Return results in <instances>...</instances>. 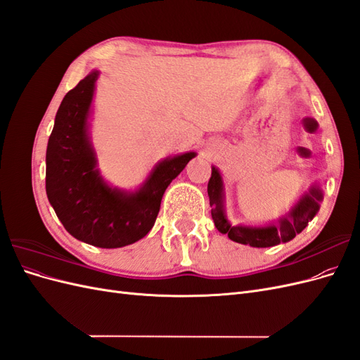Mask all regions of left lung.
Returning a JSON list of instances; mask_svg holds the SVG:
<instances>
[{"mask_svg": "<svg viewBox=\"0 0 360 360\" xmlns=\"http://www.w3.org/2000/svg\"><path fill=\"white\" fill-rule=\"evenodd\" d=\"M207 192H209L212 217L217 231L228 234L233 242L252 248H269L292 240L296 234L302 233L314 219V216L319 213L320 202L323 201V191L320 184L315 181L278 221L266 225H233L228 221L225 212L224 180L219 169L214 165L212 167V177L209 180Z\"/></svg>", "mask_w": 360, "mask_h": 360, "instance_id": "8db88e82", "label": "left lung"}]
</instances>
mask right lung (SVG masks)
I'll return each mask as SVG.
<instances>
[{"mask_svg":"<svg viewBox=\"0 0 360 360\" xmlns=\"http://www.w3.org/2000/svg\"><path fill=\"white\" fill-rule=\"evenodd\" d=\"M99 70H91L58 108L46 148V195L68 233L97 248L138 242L153 228L169 183L195 151L158 162L136 191L112 188L101 176L90 136Z\"/></svg>","mask_w":360,"mask_h":360,"instance_id":"add662e5","label":"right lung"}]
</instances>
